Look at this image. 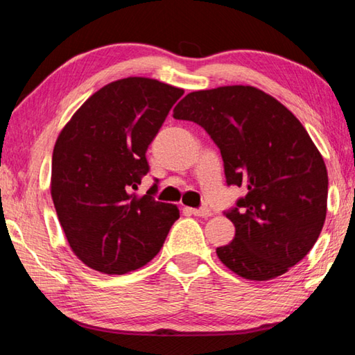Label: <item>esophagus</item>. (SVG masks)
I'll list each match as a JSON object with an SVG mask.
<instances>
[{
	"mask_svg": "<svg viewBox=\"0 0 355 355\" xmlns=\"http://www.w3.org/2000/svg\"><path fill=\"white\" fill-rule=\"evenodd\" d=\"M184 212L189 214V215L201 216V218H207V216H212V210H209V209H191V207H185Z\"/></svg>",
	"mask_w": 355,
	"mask_h": 355,
	"instance_id": "1",
	"label": "esophagus"
}]
</instances>
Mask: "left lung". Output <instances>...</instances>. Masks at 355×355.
<instances>
[{"label": "left lung", "mask_w": 355, "mask_h": 355, "mask_svg": "<svg viewBox=\"0 0 355 355\" xmlns=\"http://www.w3.org/2000/svg\"><path fill=\"white\" fill-rule=\"evenodd\" d=\"M220 148L227 185L246 195L225 215L235 237L216 254L250 281H270L307 256L327 209V170L301 121L265 92L227 85L191 92L173 110Z\"/></svg>", "instance_id": "1"}]
</instances>
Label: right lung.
I'll use <instances>...</instances> for the list:
<instances>
[{"instance_id": "right-lung-1", "label": "right lung", "mask_w": 355, "mask_h": 355, "mask_svg": "<svg viewBox=\"0 0 355 355\" xmlns=\"http://www.w3.org/2000/svg\"><path fill=\"white\" fill-rule=\"evenodd\" d=\"M182 89L149 78L104 85L80 105L55 141L51 196L73 252L90 268L124 275L153 260L179 210L137 196L146 149Z\"/></svg>"}]
</instances>
